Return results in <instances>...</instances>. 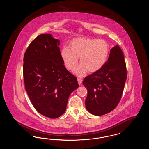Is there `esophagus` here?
<instances>
[{
  "label": "esophagus",
  "instance_id": "34e87169",
  "mask_svg": "<svg viewBox=\"0 0 149 149\" xmlns=\"http://www.w3.org/2000/svg\"><path fill=\"white\" fill-rule=\"evenodd\" d=\"M82 79H81L80 78H78V83H79V85H80V84H81V83H82Z\"/></svg>",
  "mask_w": 149,
  "mask_h": 149
}]
</instances>
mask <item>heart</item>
I'll return each mask as SVG.
<instances>
[{
  "instance_id": "obj_1",
  "label": "heart",
  "mask_w": 149,
  "mask_h": 149,
  "mask_svg": "<svg viewBox=\"0 0 149 149\" xmlns=\"http://www.w3.org/2000/svg\"><path fill=\"white\" fill-rule=\"evenodd\" d=\"M109 53V46L104 40L77 38L71 41L69 48L62 49L61 57L65 67L70 71L76 68L80 57L81 64L75 72L79 76H83L88 71L93 73L102 68Z\"/></svg>"
}]
</instances>
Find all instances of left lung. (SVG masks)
Wrapping results in <instances>:
<instances>
[{
    "label": "left lung",
    "mask_w": 149,
    "mask_h": 149,
    "mask_svg": "<svg viewBox=\"0 0 149 149\" xmlns=\"http://www.w3.org/2000/svg\"><path fill=\"white\" fill-rule=\"evenodd\" d=\"M127 79L126 65L118 45L112 49L104 66L86 77L85 106L91 113L102 116L112 111L120 101Z\"/></svg>",
    "instance_id": "obj_1"
}]
</instances>
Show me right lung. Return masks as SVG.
Here are the masks:
<instances>
[{"mask_svg": "<svg viewBox=\"0 0 149 149\" xmlns=\"http://www.w3.org/2000/svg\"><path fill=\"white\" fill-rule=\"evenodd\" d=\"M59 40L38 36L26 51L23 74L25 89L36 110L56 118L66 111L68 98L79 86L77 78L65 68Z\"/></svg>", "mask_w": 149, "mask_h": 149, "instance_id": "add662e5", "label": "right lung"}]
</instances>
